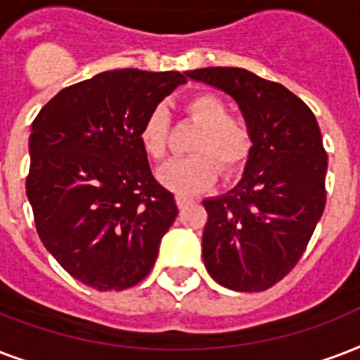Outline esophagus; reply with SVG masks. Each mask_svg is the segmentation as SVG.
Here are the masks:
<instances>
[{
  "mask_svg": "<svg viewBox=\"0 0 360 360\" xmlns=\"http://www.w3.org/2000/svg\"><path fill=\"white\" fill-rule=\"evenodd\" d=\"M176 202H178V206L182 208L184 205H188V202H189V197H186V195H180V193H178V195H176Z\"/></svg>",
  "mask_w": 360,
  "mask_h": 360,
  "instance_id": "34e87169",
  "label": "esophagus"
}]
</instances>
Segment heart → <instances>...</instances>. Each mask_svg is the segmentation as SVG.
I'll use <instances>...</instances> for the list:
<instances>
[{"label": "heart", "mask_w": 360, "mask_h": 360, "mask_svg": "<svg viewBox=\"0 0 360 360\" xmlns=\"http://www.w3.org/2000/svg\"><path fill=\"white\" fill-rule=\"evenodd\" d=\"M184 114L200 129L191 144L193 155L176 158L161 167L158 172L165 188L182 195L199 193L210 188L218 178L219 165L225 172L238 171L252 152L253 139L250 125L242 118L229 116L227 105L214 94H199L184 103ZM169 114L155 107L141 125L142 150L152 160L167 154Z\"/></svg>", "instance_id": "1"}]
</instances>
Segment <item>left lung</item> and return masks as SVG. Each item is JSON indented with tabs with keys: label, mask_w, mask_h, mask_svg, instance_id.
Instances as JSON below:
<instances>
[{
	"label": "left lung",
	"mask_w": 360,
	"mask_h": 360,
	"mask_svg": "<svg viewBox=\"0 0 360 360\" xmlns=\"http://www.w3.org/2000/svg\"><path fill=\"white\" fill-rule=\"evenodd\" d=\"M186 75L229 94L253 139L240 182L202 200L205 266L227 289L264 291L299 263L325 208L321 131L293 91L246 69L205 67Z\"/></svg>",
	"instance_id": "8db88e82"
}]
</instances>
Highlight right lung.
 Here are the masks:
<instances>
[{
    "instance_id": "right-lung-1",
    "label": "right lung",
    "mask_w": 360,
    "mask_h": 360,
    "mask_svg": "<svg viewBox=\"0 0 360 360\" xmlns=\"http://www.w3.org/2000/svg\"><path fill=\"white\" fill-rule=\"evenodd\" d=\"M184 82L178 71H105L63 88L33 120L26 193L39 238L97 291L144 280L178 216L139 133L150 110Z\"/></svg>"
}]
</instances>
